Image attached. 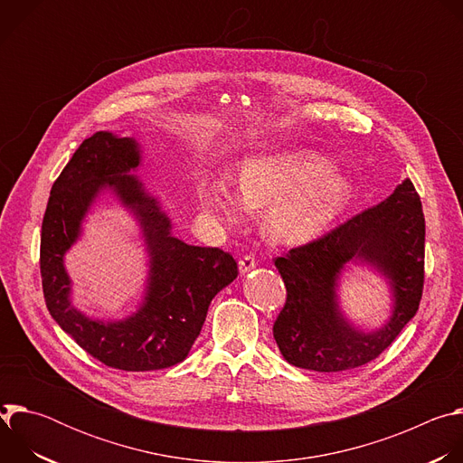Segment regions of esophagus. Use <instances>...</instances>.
<instances>
[{
  "mask_svg": "<svg viewBox=\"0 0 463 463\" xmlns=\"http://www.w3.org/2000/svg\"><path fill=\"white\" fill-rule=\"evenodd\" d=\"M256 268V260H254V256L252 254H245V256H241L240 258V261H238V269H240V273L241 275H247L249 271H252Z\"/></svg>",
  "mask_w": 463,
  "mask_h": 463,
  "instance_id": "obj_1",
  "label": "esophagus"
}]
</instances>
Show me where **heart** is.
I'll list each match as a JSON object with an SVG mask.
<instances>
[{
    "label": "heart",
    "mask_w": 463,
    "mask_h": 463,
    "mask_svg": "<svg viewBox=\"0 0 463 463\" xmlns=\"http://www.w3.org/2000/svg\"><path fill=\"white\" fill-rule=\"evenodd\" d=\"M238 188L222 177L200 188L202 211L236 225L249 209H265L261 229L273 243L304 245L318 238L346 209L354 181L334 161L313 150H288L245 157Z\"/></svg>",
    "instance_id": "1"
}]
</instances>
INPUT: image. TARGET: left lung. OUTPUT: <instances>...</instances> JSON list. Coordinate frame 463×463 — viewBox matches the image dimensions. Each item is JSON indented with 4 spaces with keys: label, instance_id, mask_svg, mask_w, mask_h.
Segmentation results:
<instances>
[{
    "label": "left lung",
    "instance_id": "left-lung-1",
    "mask_svg": "<svg viewBox=\"0 0 463 463\" xmlns=\"http://www.w3.org/2000/svg\"><path fill=\"white\" fill-rule=\"evenodd\" d=\"M348 262L372 267L391 288V317L372 333L350 323L340 307L338 282ZM423 263V209L412 181L405 179L384 202L275 260L288 289L273 326L280 354L289 364L315 372H343L370 363L416 315Z\"/></svg>",
    "mask_w": 463,
    "mask_h": 463
}]
</instances>
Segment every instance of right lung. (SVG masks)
I'll list each match as a JSON object with an SVG mask.
<instances>
[{
  "mask_svg": "<svg viewBox=\"0 0 463 463\" xmlns=\"http://www.w3.org/2000/svg\"><path fill=\"white\" fill-rule=\"evenodd\" d=\"M141 145L111 131L86 139L54 181L42 223L40 271L47 309L65 334L106 366L150 372L186 359L200 335L213 298L238 277L229 252L188 245L172 234V222L139 175ZM109 191L140 223L149 277L137 312L120 321L91 319L71 304L62 258L80 237L81 222Z\"/></svg>",
  "mask_w": 463,
  "mask_h": 463,
  "instance_id": "add662e5",
  "label": "right lung"
}]
</instances>
